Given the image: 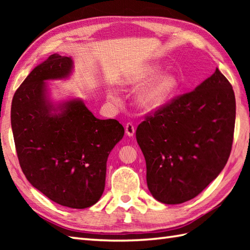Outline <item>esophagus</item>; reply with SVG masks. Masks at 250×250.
Segmentation results:
<instances>
[{
    "instance_id": "esophagus-1",
    "label": "esophagus",
    "mask_w": 250,
    "mask_h": 250,
    "mask_svg": "<svg viewBox=\"0 0 250 250\" xmlns=\"http://www.w3.org/2000/svg\"><path fill=\"white\" fill-rule=\"evenodd\" d=\"M125 133H126V135L130 136V137L134 135L135 128H134V125H133V124H132V122H128V124H126V125H125Z\"/></svg>"
}]
</instances>
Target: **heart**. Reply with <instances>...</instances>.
I'll list each match as a JSON object with an SVG mask.
<instances>
[{"mask_svg":"<svg viewBox=\"0 0 250 250\" xmlns=\"http://www.w3.org/2000/svg\"><path fill=\"white\" fill-rule=\"evenodd\" d=\"M163 67L159 64H149L142 67L141 70L125 78V84L133 87H141L150 84L137 93L135 102L139 107L144 110H156L166 104L176 92L179 87V81L177 76L173 73H164L161 75ZM107 97L109 100H115V94L109 91Z\"/></svg>","mask_w":250,"mask_h":250,"instance_id":"heart-1","label":"heart"}]
</instances>
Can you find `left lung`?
I'll return each instance as SVG.
<instances>
[{"label": "left lung", "mask_w": 250, "mask_h": 250, "mask_svg": "<svg viewBox=\"0 0 250 250\" xmlns=\"http://www.w3.org/2000/svg\"><path fill=\"white\" fill-rule=\"evenodd\" d=\"M234 125V91L218 67L193 91L147 116L136 141L153 198L180 204L201 193L227 164Z\"/></svg>", "instance_id": "1"}]
</instances>
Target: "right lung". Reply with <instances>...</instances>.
Here are the masks:
<instances>
[{"instance_id": "obj_1", "label": "right lung", "mask_w": 250, "mask_h": 250, "mask_svg": "<svg viewBox=\"0 0 250 250\" xmlns=\"http://www.w3.org/2000/svg\"><path fill=\"white\" fill-rule=\"evenodd\" d=\"M71 57L54 54L40 63L15 92L10 111L21 169L47 198L71 208H87L103 194L106 162L125 129L102 120L83 101H54L47 81L70 78Z\"/></svg>"}]
</instances>
